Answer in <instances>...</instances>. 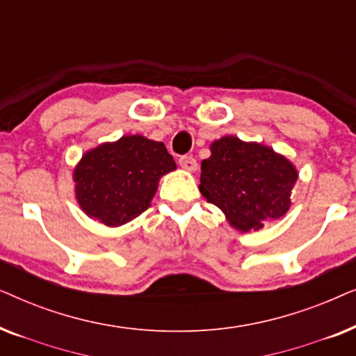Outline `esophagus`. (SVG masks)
<instances>
[{
  "instance_id": "obj_1",
  "label": "esophagus",
  "mask_w": 356,
  "mask_h": 356,
  "mask_svg": "<svg viewBox=\"0 0 356 356\" xmlns=\"http://www.w3.org/2000/svg\"><path fill=\"white\" fill-rule=\"evenodd\" d=\"M179 165H181V168L186 170V172H196L197 168V162L191 157V155H183V157L179 159Z\"/></svg>"
}]
</instances>
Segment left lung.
<instances>
[{"instance_id":"obj_1","label":"left lung","mask_w":356,"mask_h":356,"mask_svg":"<svg viewBox=\"0 0 356 356\" xmlns=\"http://www.w3.org/2000/svg\"><path fill=\"white\" fill-rule=\"evenodd\" d=\"M298 170L269 145L223 136L201 163L199 191L240 232L261 230L291 207Z\"/></svg>"}]
</instances>
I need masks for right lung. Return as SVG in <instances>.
Returning a JSON list of instances; mask_svg holds the SVG:
<instances>
[{
  "label": "right lung",
  "instance_id": "right-lung-1",
  "mask_svg": "<svg viewBox=\"0 0 356 356\" xmlns=\"http://www.w3.org/2000/svg\"><path fill=\"white\" fill-rule=\"evenodd\" d=\"M177 163L163 143L123 136L87 150L74 167L76 201L87 217L121 227L150 206L163 175Z\"/></svg>",
  "mask_w": 356,
  "mask_h": 356
}]
</instances>
